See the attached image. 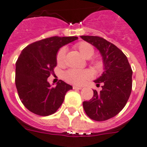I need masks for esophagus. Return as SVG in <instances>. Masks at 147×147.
I'll return each instance as SVG.
<instances>
[{
  "label": "esophagus",
  "mask_w": 147,
  "mask_h": 147,
  "mask_svg": "<svg viewBox=\"0 0 147 147\" xmlns=\"http://www.w3.org/2000/svg\"><path fill=\"white\" fill-rule=\"evenodd\" d=\"M72 88H73V90H81V89H82V87H78V86H73V87H72Z\"/></svg>",
  "instance_id": "esophagus-1"
}]
</instances>
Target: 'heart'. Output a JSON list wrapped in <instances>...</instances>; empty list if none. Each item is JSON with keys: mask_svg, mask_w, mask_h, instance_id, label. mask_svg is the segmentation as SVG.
<instances>
[{"mask_svg": "<svg viewBox=\"0 0 147 147\" xmlns=\"http://www.w3.org/2000/svg\"><path fill=\"white\" fill-rule=\"evenodd\" d=\"M76 48L79 51L81 55L84 58L89 59L94 54V49L93 47L88 42H80L76 45ZM66 49L63 47L57 54V63L60 66H63L65 63L66 60ZM97 66H99V63H96ZM92 76V72L90 69L77 70L70 69L67 71L65 74V79L69 83L73 84L76 85H82Z\"/></svg>", "mask_w": 147, "mask_h": 147, "instance_id": "obj_1", "label": "heart"}]
</instances>
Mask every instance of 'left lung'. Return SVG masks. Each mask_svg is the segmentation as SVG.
Masks as SVG:
<instances>
[{
    "instance_id": "1",
    "label": "left lung",
    "mask_w": 147,
    "mask_h": 147,
    "mask_svg": "<svg viewBox=\"0 0 147 147\" xmlns=\"http://www.w3.org/2000/svg\"><path fill=\"white\" fill-rule=\"evenodd\" d=\"M99 51L103 59L104 71L95 80L102 84L99 92L93 90L90 101L83 102L85 113L96 121H105L121 111L129 100L132 87V70L128 59L117 47L99 36H81Z\"/></svg>"
}]
</instances>
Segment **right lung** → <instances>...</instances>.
Returning a JSON list of instances; mask_svg holds the SVG:
<instances>
[{"instance_id":"add662e5","label":"right lung","mask_w":147,"mask_h":147,"mask_svg":"<svg viewBox=\"0 0 147 147\" xmlns=\"http://www.w3.org/2000/svg\"><path fill=\"white\" fill-rule=\"evenodd\" d=\"M77 36H52L30 44L22 50L16 63V86L18 96L27 109L39 116L57 111L71 85L60 80L51 87L48 78L54 74L59 49Z\"/></svg>"}]
</instances>
